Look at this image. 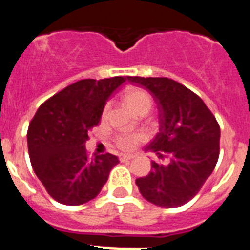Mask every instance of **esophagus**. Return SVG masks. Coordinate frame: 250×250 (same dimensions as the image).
Returning <instances> with one entry per match:
<instances>
[{
    "label": "esophagus",
    "mask_w": 250,
    "mask_h": 250,
    "mask_svg": "<svg viewBox=\"0 0 250 250\" xmlns=\"http://www.w3.org/2000/svg\"><path fill=\"white\" fill-rule=\"evenodd\" d=\"M119 158H120L121 161H126V160H131V159L134 158V155H127V154H120V155H119Z\"/></svg>",
    "instance_id": "obj_1"
}]
</instances>
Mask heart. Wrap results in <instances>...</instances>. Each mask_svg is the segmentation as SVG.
Instances as JSON below:
<instances>
[{
	"label": "heart",
	"instance_id": "b5f03b06",
	"mask_svg": "<svg viewBox=\"0 0 250 250\" xmlns=\"http://www.w3.org/2000/svg\"><path fill=\"white\" fill-rule=\"evenodd\" d=\"M125 99L132 109L139 111L144 106H151V98L145 90L132 87L125 91ZM146 138V134L141 130H123L115 134L114 144L121 150L131 151L139 145V143Z\"/></svg>",
	"mask_w": 250,
	"mask_h": 250
}]
</instances>
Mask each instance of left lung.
Wrapping results in <instances>:
<instances>
[{"instance_id": "1", "label": "left lung", "mask_w": 250, "mask_h": 250, "mask_svg": "<svg viewBox=\"0 0 250 250\" xmlns=\"http://www.w3.org/2000/svg\"><path fill=\"white\" fill-rule=\"evenodd\" d=\"M149 90L159 109V132L145 146L169 164L151 161V171L136 179L147 202L163 208L184 205L199 193L219 158L220 127L204 101L167 77L127 76Z\"/></svg>"}]
</instances>
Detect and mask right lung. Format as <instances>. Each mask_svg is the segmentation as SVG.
Segmentation results:
<instances>
[{"instance_id": "obj_1", "label": "right lung", "mask_w": 250, "mask_h": 250, "mask_svg": "<svg viewBox=\"0 0 250 250\" xmlns=\"http://www.w3.org/2000/svg\"><path fill=\"white\" fill-rule=\"evenodd\" d=\"M127 77L83 79L40 106L27 130L32 169L56 202L80 205L96 198L119 163L110 152L89 158L87 131L101 119L107 99Z\"/></svg>"}]
</instances>
